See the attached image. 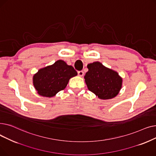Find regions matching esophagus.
Instances as JSON below:
<instances>
[{"mask_svg":"<svg viewBox=\"0 0 156 156\" xmlns=\"http://www.w3.org/2000/svg\"><path fill=\"white\" fill-rule=\"evenodd\" d=\"M78 75H79L80 76H82L83 75L84 73H83V71H78Z\"/></svg>","mask_w":156,"mask_h":156,"instance_id":"34e87169","label":"esophagus"}]
</instances>
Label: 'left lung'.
Here are the masks:
<instances>
[{"instance_id": "1", "label": "left lung", "mask_w": 156, "mask_h": 156, "mask_svg": "<svg viewBox=\"0 0 156 156\" xmlns=\"http://www.w3.org/2000/svg\"><path fill=\"white\" fill-rule=\"evenodd\" d=\"M88 71L85 79L90 91L101 99H110L116 97L122 86V78L118 73L105 67L99 62L87 65Z\"/></svg>"}]
</instances>
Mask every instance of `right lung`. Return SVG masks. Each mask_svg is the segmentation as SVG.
<instances>
[{
	"label": "right lung",
	"instance_id": "right-lung-1",
	"mask_svg": "<svg viewBox=\"0 0 156 156\" xmlns=\"http://www.w3.org/2000/svg\"><path fill=\"white\" fill-rule=\"evenodd\" d=\"M77 75L72 66L58 60L51 66L40 69L34 76L33 81L39 95L51 97L67 86L69 80Z\"/></svg>",
	"mask_w": 156,
	"mask_h": 156
}]
</instances>
